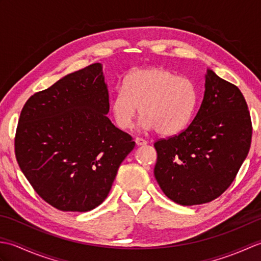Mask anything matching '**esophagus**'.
<instances>
[{"instance_id": "esophagus-1", "label": "esophagus", "mask_w": 261, "mask_h": 261, "mask_svg": "<svg viewBox=\"0 0 261 261\" xmlns=\"http://www.w3.org/2000/svg\"><path fill=\"white\" fill-rule=\"evenodd\" d=\"M135 141H136V145L137 146H145V145H147V141L145 139H142V138H136Z\"/></svg>"}]
</instances>
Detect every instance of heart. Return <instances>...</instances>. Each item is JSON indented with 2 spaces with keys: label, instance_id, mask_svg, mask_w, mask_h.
<instances>
[{
  "label": "heart",
  "instance_id": "b5f03b06",
  "mask_svg": "<svg viewBox=\"0 0 261 261\" xmlns=\"http://www.w3.org/2000/svg\"><path fill=\"white\" fill-rule=\"evenodd\" d=\"M197 101V87L192 80L162 67H150L132 70L125 76L110 109L121 129H130L140 111L143 129L173 136L190 124Z\"/></svg>",
  "mask_w": 261,
  "mask_h": 261
}]
</instances>
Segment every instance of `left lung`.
<instances>
[{"mask_svg": "<svg viewBox=\"0 0 261 261\" xmlns=\"http://www.w3.org/2000/svg\"><path fill=\"white\" fill-rule=\"evenodd\" d=\"M248 105L236 85L207 69L204 97L187 129L154 142V177L177 204L213 201L234 180L250 149Z\"/></svg>", "mask_w": 261, "mask_h": 261, "instance_id": "left-lung-1", "label": "left lung"}]
</instances>
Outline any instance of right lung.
Here are the masks:
<instances>
[{"label":"right lung","mask_w":261,"mask_h":261,"mask_svg":"<svg viewBox=\"0 0 261 261\" xmlns=\"http://www.w3.org/2000/svg\"><path fill=\"white\" fill-rule=\"evenodd\" d=\"M109 110L99 63L66 75L24 104L14 139L16 162L51 206L87 212L107 198L136 145L110 121Z\"/></svg>","instance_id":"obj_1"}]
</instances>
